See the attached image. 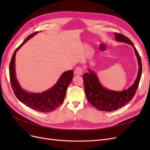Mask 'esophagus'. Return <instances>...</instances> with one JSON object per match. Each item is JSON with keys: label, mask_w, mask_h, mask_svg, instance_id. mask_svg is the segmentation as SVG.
<instances>
[{"label": "esophagus", "mask_w": 150, "mask_h": 150, "mask_svg": "<svg viewBox=\"0 0 150 150\" xmlns=\"http://www.w3.org/2000/svg\"><path fill=\"white\" fill-rule=\"evenodd\" d=\"M74 73L76 75H82L83 73V69L81 67H77L74 69Z\"/></svg>", "instance_id": "34e87169"}]
</instances>
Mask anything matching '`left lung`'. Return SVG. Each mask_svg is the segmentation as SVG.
<instances>
[{
  "label": "left lung",
  "mask_w": 150,
  "mask_h": 150,
  "mask_svg": "<svg viewBox=\"0 0 150 150\" xmlns=\"http://www.w3.org/2000/svg\"><path fill=\"white\" fill-rule=\"evenodd\" d=\"M115 35L116 41L128 44L133 47L137 57L139 70L137 78L132 86L122 91H116L103 87L95 72L88 69L89 72H86L83 76L86 98L91 105L98 110L103 111L116 110L131 101L137 92L142 73V59L133 42L129 38L121 34L115 33Z\"/></svg>",
  "instance_id": "1"
}]
</instances>
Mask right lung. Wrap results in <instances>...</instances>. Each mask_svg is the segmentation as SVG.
Segmentation results:
<instances>
[{
	"instance_id": "add662e5",
	"label": "right lung",
	"mask_w": 150,
	"mask_h": 150,
	"mask_svg": "<svg viewBox=\"0 0 150 150\" xmlns=\"http://www.w3.org/2000/svg\"><path fill=\"white\" fill-rule=\"evenodd\" d=\"M38 33L35 32L29 35L15 50L9 65V75L12 88L17 98L25 106L35 111L47 112L54 110L64 101L66 90L73 77V71L69 70L63 72L57 82L51 88L42 93H29L22 88L16 76V54L22 45Z\"/></svg>"
}]
</instances>
